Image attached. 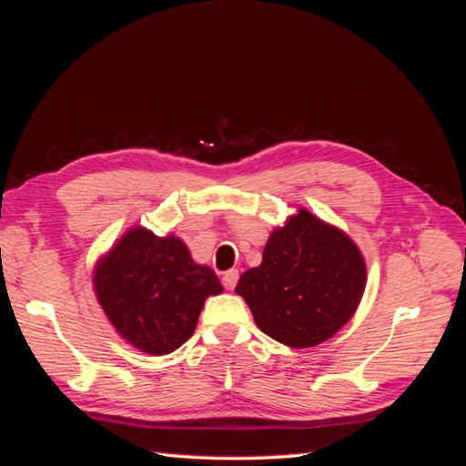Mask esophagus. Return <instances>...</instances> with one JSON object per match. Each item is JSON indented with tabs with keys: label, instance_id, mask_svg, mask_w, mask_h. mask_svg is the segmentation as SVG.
<instances>
[{
	"label": "esophagus",
	"instance_id": "34e87169",
	"mask_svg": "<svg viewBox=\"0 0 466 466\" xmlns=\"http://www.w3.org/2000/svg\"><path fill=\"white\" fill-rule=\"evenodd\" d=\"M238 279H240V272L236 270V268H232V270H226V272L222 274V284H224V289H226V290H234V289H236V284H238Z\"/></svg>",
	"mask_w": 466,
	"mask_h": 466
}]
</instances>
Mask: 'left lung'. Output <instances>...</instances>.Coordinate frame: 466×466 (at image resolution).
<instances>
[{
	"label": "left lung",
	"mask_w": 466,
	"mask_h": 466,
	"mask_svg": "<svg viewBox=\"0 0 466 466\" xmlns=\"http://www.w3.org/2000/svg\"><path fill=\"white\" fill-rule=\"evenodd\" d=\"M364 284L366 266L349 236L300 210L272 232L262 264L240 276L236 292L264 334L309 349L350 320Z\"/></svg>",
	"instance_id": "1"
}]
</instances>
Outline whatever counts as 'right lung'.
Listing matches in <instances>:
<instances>
[{"label":"right lung","instance_id":"obj_1","mask_svg":"<svg viewBox=\"0 0 466 466\" xmlns=\"http://www.w3.org/2000/svg\"><path fill=\"white\" fill-rule=\"evenodd\" d=\"M96 294L116 330L147 354H167L190 339L218 276L192 260L174 236L127 232L96 268Z\"/></svg>","mask_w":466,"mask_h":466}]
</instances>
